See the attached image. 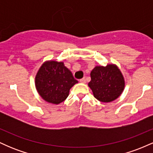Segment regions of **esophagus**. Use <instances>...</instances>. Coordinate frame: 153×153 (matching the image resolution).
Masks as SVG:
<instances>
[{
    "mask_svg": "<svg viewBox=\"0 0 153 153\" xmlns=\"http://www.w3.org/2000/svg\"><path fill=\"white\" fill-rule=\"evenodd\" d=\"M80 82H82V83H85V82H86V80H85V78H83L80 79Z\"/></svg>",
    "mask_w": 153,
    "mask_h": 153,
    "instance_id": "esophagus-1",
    "label": "esophagus"
}]
</instances>
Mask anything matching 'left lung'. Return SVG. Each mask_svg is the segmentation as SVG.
I'll list each match as a JSON object with an SVG mask.
<instances>
[{
  "label": "left lung",
  "instance_id": "8db88e82",
  "mask_svg": "<svg viewBox=\"0 0 153 153\" xmlns=\"http://www.w3.org/2000/svg\"><path fill=\"white\" fill-rule=\"evenodd\" d=\"M88 86L96 99L104 103L114 101L122 94L125 86L124 76L114 64L96 66L91 72Z\"/></svg>",
  "mask_w": 153,
  "mask_h": 153
}]
</instances>
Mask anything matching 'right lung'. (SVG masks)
<instances>
[{
	"label": "right lung",
	"instance_id": "obj_1",
	"mask_svg": "<svg viewBox=\"0 0 153 153\" xmlns=\"http://www.w3.org/2000/svg\"><path fill=\"white\" fill-rule=\"evenodd\" d=\"M76 80L62 62L46 61L42 65L35 77L38 94L47 102L59 104L64 101Z\"/></svg>",
	"mask_w": 153,
	"mask_h": 153
}]
</instances>
